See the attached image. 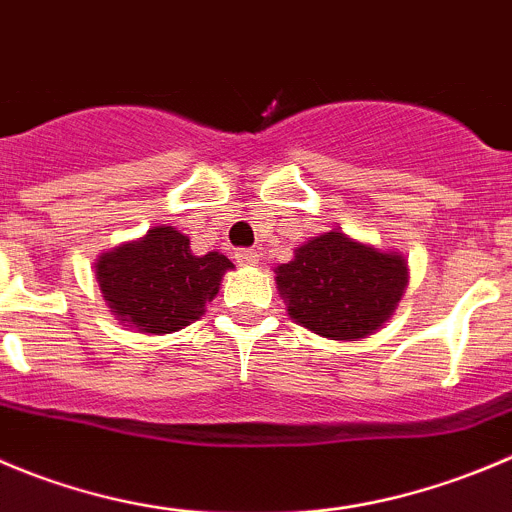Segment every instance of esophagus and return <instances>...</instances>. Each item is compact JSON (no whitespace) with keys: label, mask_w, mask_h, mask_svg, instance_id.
I'll list each match as a JSON object with an SVG mask.
<instances>
[{"label":"esophagus","mask_w":512,"mask_h":512,"mask_svg":"<svg viewBox=\"0 0 512 512\" xmlns=\"http://www.w3.org/2000/svg\"><path fill=\"white\" fill-rule=\"evenodd\" d=\"M236 261L241 266H256L259 264V251H253V248H238Z\"/></svg>","instance_id":"1"}]
</instances>
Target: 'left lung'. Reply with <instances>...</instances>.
<instances>
[{
  "label": "left lung",
  "mask_w": 512,
  "mask_h": 512,
  "mask_svg": "<svg viewBox=\"0 0 512 512\" xmlns=\"http://www.w3.org/2000/svg\"><path fill=\"white\" fill-rule=\"evenodd\" d=\"M289 316L321 337L357 342L397 309L407 286V261L329 231L296 248L276 269Z\"/></svg>",
  "instance_id": "left-lung-1"
}]
</instances>
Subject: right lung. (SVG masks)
<instances>
[{
	"label": "right lung",
	"mask_w": 512,
	"mask_h": 512,
	"mask_svg": "<svg viewBox=\"0 0 512 512\" xmlns=\"http://www.w3.org/2000/svg\"><path fill=\"white\" fill-rule=\"evenodd\" d=\"M228 269L233 264L223 253L193 256L188 236L173 226H158L140 241L102 253L95 274L123 324L148 334H170L203 314Z\"/></svg>",
	"instance_id": "1"
}]
</instances>
